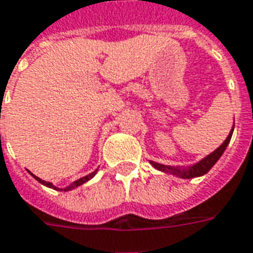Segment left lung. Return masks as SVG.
<instances>
[{"mask_svg": "<svg viewBox=\"0 0 253 253\" xmlns=\"http://www.w3.org/2000/svg\"><path fill=\"white\" fill-rule=\"evenodd\" d=\"M234 128V127H233ZM231 134H233V130L230 131V134L227 135V138L225 139V142L219 146L218 149L215 152H212L211 155H208L207 157H204L201 162H199L197 164H194L192 166L190 169H172V167H167V166H164V164H159L155 163V162H151V164L155 167V169H160V171H164V172H169V174H172V175L179 176V178H193V176H200L207 174L210 169H212V166L219 160V157L222 156V153L225 152L226 146L229 145L231 138Z\"/></svg>", "mask_w": 253, "mask_h": 253, "instance_id": "8db88e82", "label": "left lung"}]
</instances>
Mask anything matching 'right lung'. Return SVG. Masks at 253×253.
I'll list each match as a JSON object with an SVG mask.
<instances>
[{
	"mask_svg": "<svg viewBox=\"0 0 253 253\" xmlns=\"http://www.w3.org/2000/svg\"><path fill=\"white\" fill-rule=\"evenodd\" d=\"M96 172H97V169H96V171H93V172H91V174H89V175L84 176V178H81V179H78L77 182H74V185H71V186H70V188L64 189V190H71V189L77 188V186H79V185H82V183H84V182H86V181H89L90 178H93V176L96 175ZM31 175H33V174H31ZM33 176H34V178H35V179H37V181L41 182V183H42V185H45V186H47V188H53V189H56V188H54V186H53L52 183H50V182L42 181V179H40V178H38V176H35V175H33ZM56 190H57V189H56Z\"/></svg>",
	"mask_w": 253,
	"mask_h": 253,
	"instance_id": "1",
	"label": "right lung"
}]
</instances>
